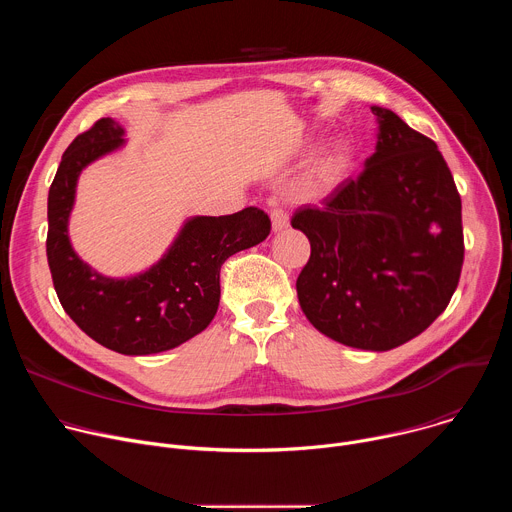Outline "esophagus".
<instances>
[{
    "label": "esophagus",
    "mask_w": 512,
    "mask_h": 512,
    "mask_svg": "<svg viewBox=\"0 0 512 512\" xmlns=\"http://www.w3.org/2000/svg\"><path fill=\"white\" fill-rule=\"evenodd\" d=\"M271 225H273L275 233L287 229L289 227V214L283 208H273L271 210Z\"/></svg>",
    "instance_id": "34e87169"
}]
</instances>
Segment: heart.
Wrapping results in <instances>:
<instances>
[{"label":"heart","instance_id":"heart-1","mask_svg":"<svg viewBox=\"0 0 512 512\" xmlns=\"http://www.w3.org/2000/svg\"><path fill=\"white\" fill-rule=\"evenodd\" d=\"M344 166V158L340 150H332L326 156H322L318 162H314V166L308 170V174L304 176L302 184H300V192L306 198H318L324 196L326 192H330L334 188V184L338 182V176L342 172Z\"/></svg>","mask_w":512,"mask_h":512}]
</instances>
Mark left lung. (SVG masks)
I'll return each instance as SVG.
<instances>
[{
	"label": "left lung",
	"instance_id": "obj_1",
	"mask_svg": "<svg viewBox=\"0 0 512 512\" xmlns=\"http://www.w3.org/2000/svg\"><path fill=\"white\" fill-rule=\"evenodd\" d=\"M379 119L375 154L322 208L291 216L312 247L296 287L316 330L362 350L419 336L458 287L464 263L462 200L433 139L399 115Z\"/></svg>",
	"mask_w": 512,
	"mask_h": 512
}]
</instances>
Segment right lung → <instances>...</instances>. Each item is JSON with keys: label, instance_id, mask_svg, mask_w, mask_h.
<instances>
[{"label": "right lung", "instance_id": "add662e5", "mask_svg": "<svg viewBox=\"0 0 512 512\" xmlns=\"http://www.w3.org/2000/svg\"><path fill=\"white\" fill-rule=\"evenodd\" d=\"M119 145L123 127L103 117L62 154L48 192V267L64 312L87 336L119 354H156L212 322L223 263L265 241L271 221L255 206L225 216H194L152 269L127 279L103 277L72 251L66 227L79 174Z\"/></svg>", "mask_w": 512, "mask_h": 512}]
</instances>
